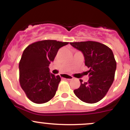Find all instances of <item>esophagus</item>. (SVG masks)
Returning <instances> with one entry per match:
<instances>
[{
  "instance_id": "esophagus-1",
  "label": "esophagus",
  "mask_w": 130,
  "mask_h": 130,
  "mask_svg": "<svg viewBox=\"0 0 130 130\" xmlns=\"http://www.w3.org/2000/svg\"><path fill=\"white\" fill-rule=\"evenodd\" d=\"M60 77H61L62 78H64V79H67V80H72L73 78L72 76L69 75H66V74H61L60 75Z\"/></svg>"
}]
</instances>
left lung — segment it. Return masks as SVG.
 <instances>
[{
  "label": "left lung",
  "instance_id": "obj_1",
  "mask_svg": "<svg viewBox=\"0 0 130 130\" xmlns=\"http://www.w3.org/2000/svg\"><path fill=\"white\" fill-rule=\"evenodd\" d=\"M72 46L83 53L85 65L89 70L87 82L80 80V86L73 90L82 101L90 104L99 102L106 95L115 79L116 61L111 48L97 41L72 42Z\"/></svg>",
  "mask_w": 130,
  "mask_h": 130
}]
</instances>
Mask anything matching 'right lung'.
<instances>
[{
    "label": "right lung",
    "mask_w": 130,
    "mask_h": 130,
    "mask_svg": "<svg viewBox=\"0 0 130 130\" xmlns=\"http://www.w3.org/2000/svg\"><path fill=\"white\" fill-rule=\"evenodd\" d=\"M67 44L57 40H42L25 48L19 64V83L30 101L43 104L55 96L61 78L50 73L48 67L58 50Z\"/></svg>",
    "instance_id": "add662e5"
}]
</instances>
